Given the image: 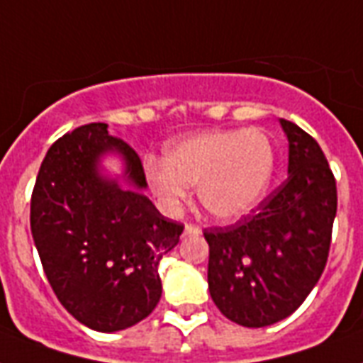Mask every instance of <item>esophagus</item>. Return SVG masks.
<instances>
[{"mask_svg":"<svg viewBox=\"0 0 363 363\" xmlns=\"http://www.w3.org/2000/svg\"><path fill=\"white\" fill-rule=\"evenodd\" d=\"M199 233H201V229L195 223H187L184 229V235H199Z\"/></svg>","mask_w":363,"mask_h":363,"instance_id":"esophagus-1","label":"esophagus"}]
</instances>
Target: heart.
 <instances>
[{
    "label": "heart",
    "instance_id": "b5f03b06",
    "mask_svg": "<svg viewBox=\"0 0 363 363\" xmlns=\"http://www.w3.org/2000/svg\"><path fill=\"white\" fill-rule=\"evenodd\" d=\"M143 172L168 216H178L189 187H196L201 206L213 220L235 221L254 212L271 189L277 151L257 128L201 132L168 143L164 159L150 157Z\"/></svg>",
    "mask_w": 363,
    "mask_h": 363
}]
</instances>
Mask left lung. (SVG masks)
<instances>
[{"instance_id": "1", "label": "left lung", "mask_w": 363, "mask_h": 363, "mask_svg": "<svg viewBox=\"0 0 363 363\" xmlns=\"http://www.w3.org/2000/svg\"><path fill=\"white\" fill-rule=\"evenodd\" d=\"M288 179L235 225L204 229L208 288L221 314L244 328L277 324L301 307L324 272L337 187L311 134L280 119Z\"/></svg>"}]
</instances>
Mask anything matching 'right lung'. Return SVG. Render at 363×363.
Returning a JSON list of instances; mask_svg holds the SVG:
<instances>
[{
  "label": "right lung",
  "mask_w": 363,
  "mask_h": 363,
  "mask_svg": "<svg viewBox=\"0 0 363 363\" xmlns=\"http://www.w3.org/2000/svg\"><path fill=\"white\" fill-rule=\"evenodd\" d=\"M106 152L123 157L125 188L97 170ZM145 187L138 153L109 136L106 123L64 134L41 162L30 204L33 242L58 301L91 330H126L161 299L159 261L184 225L161 216Z\"/></svg>",
  "instance_id": "1"
}]
</instances>
